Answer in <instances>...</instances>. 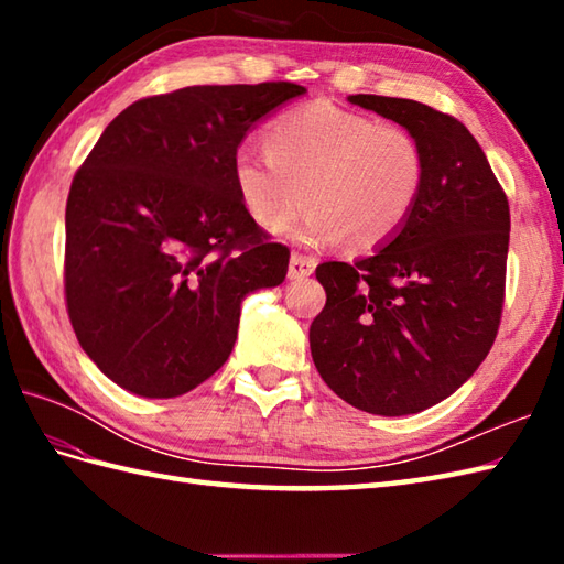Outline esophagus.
I'll return each instance as SVG.
<instances>
[{
  "label": "esophagus",
  "instance_id": "1",
  "mask_svg": "<svg viewBox=\"0 0 564 564\" xmlns=\"http://www.w3.org/2000/svg\"><path fill=\"white\" fill-rule=\"evenodd\" d=\"M315 267H317V261L313 257H305V254H297V251H293L291 263H289V275L291 279H305V275L315 271Z\"/></svg>",
  "mask_w": 564,
  "mask_h": 564
}]
</instances>
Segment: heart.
<instances>
[{
  "label": "heart",
  "mask_w": 564,
  "mask_h": 564,
  "mask_svg": "<svg viewBox=\"0 0 564 564\" xmlns=\"http://www.w3.org/2000/svg\"><path fill=\"white\" fill-rule=\"evenodd\" d=\"M267 154L242 148L232 184L251 220L283 230L310 208L295 237L376 249L402 230L424 186V152L398 123L313 101L269 123Z\"/></svg>",
  "instance_id": "1"
}]
</instances>
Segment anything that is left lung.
<instances>
[{"label":"left lung","mask_w":564,"mask_h":564,"mask_svg":"<svg viewBox=\"0 0 564 564\" xmlns=\"http://www.w3.org/2000/svg\"><path fill=\"white\" fill-rule=\"evenodd\" d=\"M424 152V186L402 230L373 254L325 261V310L310 325L322 380L356 410L416 414L485 361L505 305L509 200L460 121L412 99L356 94Z\"/></svg>","instance_id":"1"}]
</instances>
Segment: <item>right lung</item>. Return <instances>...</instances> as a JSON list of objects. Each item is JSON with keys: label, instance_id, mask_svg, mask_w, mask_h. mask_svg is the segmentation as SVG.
Listing matches in <instances>:
<instances>
[{"label": "right lung", "instance_id": "1", "mask_svg": "<svg viewBox=\"0 0 564 564\" xmlns=\"http://www.w3.org/2000/svg\"><path fill=\"white\" fill-rule=\"evenodd\" d=\"M293 82L186 87L130 104L72 182L65 297L77 341L140 398H178L230 356L242 301L291 251L249 218L232 158Z\"/></svg>", "mask_w": 564, "mask_h": 564}]
</instances>
